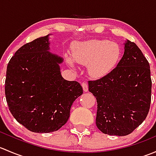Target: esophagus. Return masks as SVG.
I'll use <instances>...</instances> for the list:
<instances>
[{
    "mask_svg": "<svg viewBox=\"0 0 156 156\" xmlns=\"http://www.w3.org/2000/svg\"><path fill=\"white\" fill-rule=\"evenodd\" d=\"M81 86H82L83 87V90L84 91V92H87L88 91V84L87 82H83L82 84H81Z\"/></svg>",
    "mask_w": 156,
    "mask_h": 156,
    "instance_id": "34e87169",
    "label": "esophagus"
}]
</instances>
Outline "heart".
<instances>
[{"label":"heart","instance_id":"1","mask_svg":"<svg viewBox=\"0 0 156 156\" xmlns=\"http://www.w3.org/2000/svg\"><path fill=\"white\" fill-rule=\"evenodd\" d=\"M121 49L115 42L93 39L74 44L72 54L66 56V62L72 68L75 62L87 66L88 74L99 78L107 75L115 67L121 58Z\"/></svg>","mask_w":156,"mask_h":156}]
</instances>
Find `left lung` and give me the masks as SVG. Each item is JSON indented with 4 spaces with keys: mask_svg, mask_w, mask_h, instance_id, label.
<instances>
[{
    "mask_svg": "<svg viewBox=\"0 0 156 156\" xmlns=\"http://www.w3.org/2000/svg\"><path fill=\"white\" fill-rule=\"evenodd\" d=\"M117 67L106 76L88 81L97 99L96 124L108 135L126 136L143 123L151 103L150 67L140 48L127 40Z\"/></svg>",
    "mask_w": 156,
    "mask_h": 156,
    "instance_id": "8db88e82",
    "label": "left lung"
}]
</instances>
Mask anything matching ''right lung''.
<instances>
[{
  "instance_id": "add662e5",
  "label": "right lung",
  "mask_w": 156,
  "mask_h": 156,
  "mask_svg": "<svg viewBox=\"0 0 156 156\" xmlns=\"http://www.w3.org/2000/svg\"><path fill=\"white\" fill-rule=\"evenodd\" d=\"M21 47L7 69L5 95L11 114L34 133L58 130L68 121L72 103L83 94L81 84L62 78L63 59L50 51L49 36Z\"/></svg>"
}]
</instances>
